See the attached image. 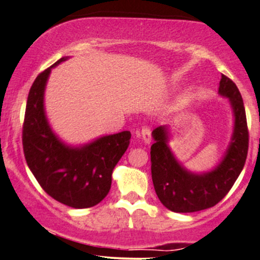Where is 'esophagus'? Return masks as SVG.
I'll use <instances>...</instances> for the list:
<instances>
[{
  "label": "esophagus",
  "instance_id": "1",
  "mask_svg": "<svg viewBox=\"0 0 260 260\" xmlns=\"http://www.w3.org/2000/svg\"><path fill=\"white\" fill-rule=\"evenodd\" d=\"M137 137H141L144 143L149 144L151 142V131L149 127L143 126L142 130H141V133H137Z\"/></svg>",
  "mask_w": 260,
  "mask_h": 260
}]
</instances>
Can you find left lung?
<instances>
[{
	"label": "left lung",
	"instance_id": "left-lung-1",
	"mask_svg": "<svg viewBox=\"0 0 260 260\" xmlns=\"http://www.w3.org/2000/svg\"><path fill=\"white\" fill-rule=\"evenodd\" d=\"M220 95L228 98L234 113V131L223 159L207 173H193L181 166L170 147V133L161 125L153 130L150 148L151 179L161 203L174 212H194L216 205L228 193L245 166L248 129L241 94L229 77L221 76Z\"/></svg>",
	"mask_w": 260,
	"mask_h": 260
}]
</instances>
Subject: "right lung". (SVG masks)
<instances>
[{
    "instance_id": "obj_1",
    "label": "right lung",
    "mask_w": 260,
    "mask_h": 260,
    "mask_svg": "<svg viewBox=\"0 0 260 260\" xmlns=\"http://www.w3.org/2000/svg\"><path fill=\"white\" fill-rule=\"evenodd\" d=\"M40 73L29 89L22 126L26 162L43 190L59 203L90 208L109 193L112 172L130 144V131L107 135L80 147L66 144L53 133L44 109V92L53 67Z\"/></svg>"
}]
</instances>
